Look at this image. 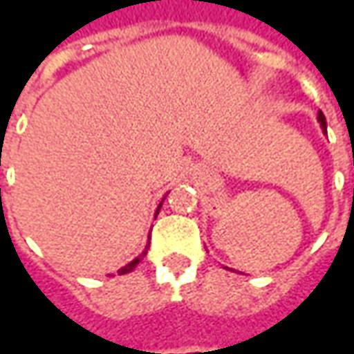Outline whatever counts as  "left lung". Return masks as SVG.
Listing matches in <instances>:
<instances>
[{
	"mask_svg": "<svg viewBox=\"0 0 354 354\" xmlns=\"http://www.w3.org/2000/svg\"><path fill=\"white\" fill-rule=\"evenodd\" d=\"M317 120H319L323 133H327V122H325V116H323V112H319V114H317ZM226 270H230V268H226ZM232 272H234V270H232Z\"/></svg>",
	"mask_w": 354,
	"mask_h": 354,
	"instance_id": "left-lung-1",
	"label": "left lung"
}]
</instances>
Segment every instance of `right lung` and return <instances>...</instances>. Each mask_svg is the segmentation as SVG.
<instances>
[{"label":"right lung","instance_id":"obj_1","mask_svg":"<svg viewBox=\"0 0 354 354\" xmlns=\"http://www.w3.org/2000/svg\"><path fill=\"white\" fill-rule=\"evenodd\" d=\"M165 197H167V195H165ZM165 197H163V201H165ZM163 201L159 203V207H157V212H159V209H161V205H163ZM157 212H156V214H157ZM147 248H149V246H145V250H143L142 254L138 256V258H133V260H131L129 264H126V266H124V268H120V270H118V274H120V276H124V274H128V272H131V270H133L136 266H138V264H140V262H142L143 256L147 254Z\"/></svg>","mask_w":354,"mask_h":354}]
</instances>
